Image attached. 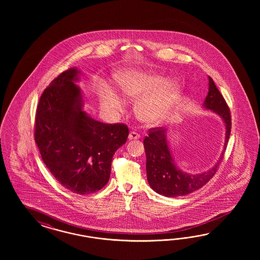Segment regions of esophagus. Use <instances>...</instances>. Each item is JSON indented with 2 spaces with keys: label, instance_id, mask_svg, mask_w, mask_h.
Here are the masks:
<instances>
[{
  "label": "esophagus",
  "instance_id": "1",
  "mask_svg": "<svg viewBox=\"0 0 260 260\" xmlns=\"http://www.w3.org/2000/svg\"><path fill=\"white\" fill-rule=\"evenodd\" d=\"M139 137H140V135L134 132H132L128 134V140H136V139H139Z\"/></svg>",
  "mask_w": 260,
  "mask_h": 260
}]
</instances>
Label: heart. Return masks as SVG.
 Returning <instances> with one entry per match:
<instances>
[{
    "mask_svg": "<svg viewBox=\"0 0 260 260\" xmlns=\"http://www.w3.org/2000/svg\"><path fill=\"white\" fill-rule=\"evenodd\" d=\"M117 84L125 98L138 99L134 105L135 114L150 125L163 122L183 92V85L179 80H171L152 71H126L119 76ZM101 103L110 110H123L124 107L122 100L112 93L102 95Z\"/></svg>",
    "mask_w": 260,
    "mask_h": 260,
    "instance_id": "1",
    "label": "heart"
}]
</instances>
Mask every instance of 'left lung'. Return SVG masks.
<instances>
[{
  "mask_svg": "<svg viewBox=\"0 0 260 260\" xmlns=\"http://www.w3.org/2000/svg\"><path fill=\"white\" fill-rule=\"evenodd\" d=\"M208 79L209 91L202 107L204 110H211L217 114L224 123L225 141L220 156L208 171L199 173L184 172L173 158L168 139V129L163 127L152 128L149 136L144 140V148L147 156V179L150 188L161 196L183 197L202 188L214 175L223 158L231 134V114L228 106L213 79L210 76H208Z\"/></svg>",
  "mask_w": 260,
  "mask_h": 260,
  "instance_id": "1",
  "label": "left lung"
}]
</instances>
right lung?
Listing matches in <instances>:
<instances>
[{"label": "right lung", "mask_w": 260, "mask_h": 260, "mask_svg": "<svg viewBox=\"0 0 260 260\" xmlns=\"http://www.w3.org/2000/svg\"><path fill=\"white\" fill-rule=\"evenodd\" d=\"M82 71L71 68L54 79L40 98L35 142L56 180L78 194L98 191L108 183L115 151L127 139L123 124H105L85 110L75 84Z\"/></svg>", "instance_id": "obj_1"}]
</instances>
